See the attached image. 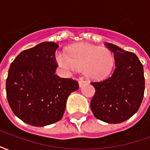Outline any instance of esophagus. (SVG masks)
Returning a JSON list of instances; mask_svg holds the SVG:
<instances>
[{
    "label": "esophagus",
    "mask_w": 150,
    "mask_h": 150,
    "mask_svg": "<svg viewBox=\"0 0 150 150\" xmlns=\"http://www.w3.org/2000/svg\"><path fill=\"white\" fill-rule=\"evenodd\" d=\"M86 83H87V82L84 81V80H79V86L80 88L83 87L84 84H86Z\"/></svg>",
    "instance_id": "esophagus-1"
}]
</instances>
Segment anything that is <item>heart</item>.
<instances>
[{"instance_id":"heart-1","label":"heart","mask_w":150,"mask_h":150,"mask_svg":"<svg viewBox=\"0 0 150 150\" xmlns=\"http://www.w3.org/2000/svg\"><path fill=\"white\" fill-rule=\"evenodd\" d=\"M55 59L59 67L67 73L84 69L85 75L91 79L107 77L115 64V57L110 50L87 43L72 46L67 54L58 52Z\"/></svg>"}]
</instances>
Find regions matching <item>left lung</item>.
I'll return each mask as SVG.
<instances>
[{
    "mask_svg": "<svg viewBox=\"0 0 150 150\" xmlns=\"http://www.w3.org/2000/svg\"><path fill=\"white\" fill-rule=\"evenodd\" d=\"M105 46L114 54L116 68L109 78L91 83L96 92L90 105L97 119L118 124L129 119L141 106L145 91L144 70L134 53L112 43Z\"/></svg>",
    "mask_w": 150,
    "mask_h": 150,
    "instance_id": "obj_1",
    "label": "left lung"
}]
</instances>
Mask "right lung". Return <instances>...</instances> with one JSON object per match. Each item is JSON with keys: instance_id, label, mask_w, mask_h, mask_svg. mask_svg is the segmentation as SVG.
Segmentation results:
<instances>
[{"instance_id": "obj_1", "label": "right lung", "mask_w": 150, "mask_h": 150, "mask_svg": "<svg viewBox=\"0 0 150 150\" xmlns=\"http://www.w3.org/2000/svg\"><path fill=\"white\" fill-rule=\"evenodd\" d=\"M58 48L53 42L40 43L20 53L9 67L8 104L19 119L30 125L42 127L60 120L69 95L79 88L77 81L54 74Z\"/></svg>"}]
</instances>
